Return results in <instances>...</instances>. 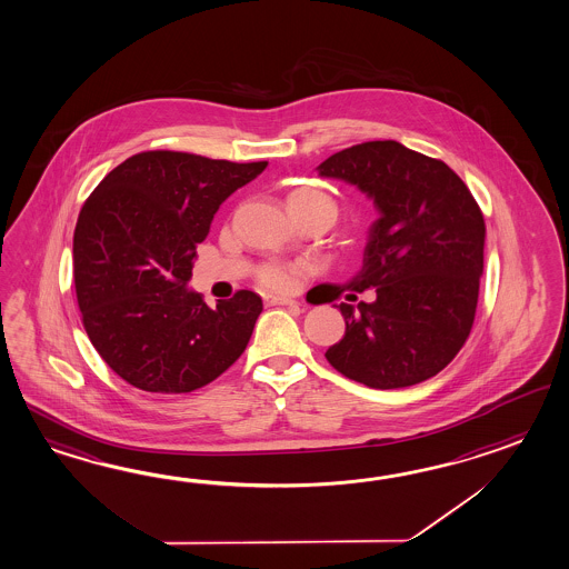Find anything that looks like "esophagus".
Masks as SVG:
<instances>
[{
  "mask_svg": "<svg viewBox=\"0 0 569 569\" xmlns=\"http://www.w3.org/2000/svg\"><path fill=\"white\" fill-rule=\"evenodd\" d=\"M267 306H298L296 300H288V298H278V296H266L263 298Z\"/></svg>",
  "mask_w": 569,
  "mask_h": 569,
  "instance_id": "1",
  "label": "esophagus"
}]
</instances>
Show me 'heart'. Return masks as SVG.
<instances>
[{
	"instance_id": "obj_1",
	"label": "heart",
	"mask_w": 569,
	"mask_h": 569,
	"mask_svg": "<svg viewBox=\"0 0 569 569\" xmlns=\"http://www.w3.org/2000/svg\"><path fill=\"white\" fill-rule=\"evenodd\" d=\"M286 203L290 212H300V210H312V208H322L329 210L330 214L337 218L339 206L335 198L327 191L310 188V186H298L288 191ZM312 267L306 261H267L257 269V281L261 288L273 291H291L300 278L310 273Z\"/></svg>"
}]
</instances>
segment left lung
I'll use <instances>...</instances> for the list:
<instances>
[{
    "label": "left lung",
    "instance_id": "1",
    "mask_svg": "<svg viewBox=\"0 0 569 569\" xmlns=\"http://www.w3.org/2000/svg\"><path fill=\"white\" fill-rule=\"evenodd\" d=\"M318 173L366 191L381 214L359 276L342 288L329 286V302L371 288L376 300L337 306L347 330L327 361L376 390L437 376L473 327L486 242L480 206L449 164L396 140L335 152Z\"/></svg>",
    "mask_w": 569,
    "mask_h": 569
}]
</instances>
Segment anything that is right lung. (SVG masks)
Listing matches in <instances>:
<instances>
[{"instance_id": "right-lung-1", "label": "right lung", "mask_w": 569, "mask_h": 569, "mask_svg": "<svg viewBox=\"0 0 569 569\" xmlns=\"http://www.w3.org/2000/svg\"><path fill=\"white\" fill-rule=\"evenodd\" d=\"M266 167L139 152L83 203L73 234L77 303L89 341L130 386L193 392L247 349L261 298L240 290L210 308L186 286L220 203Z\"/></svg>"}]
</instances>
